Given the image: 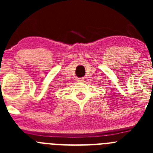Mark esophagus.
I'll return each instance as SVG.
<instances>
[{"mask_svg":"<svg viewBox=\"0 0 153 153\" xmlns=\"http://www.w3.org/2000/svg\"><path fill=\"white\" fill-rule=\"evenodd\" d=\"M78 82H84V79L83 78H79V79H77Z\"/></svg>","mask_w":153,"mask_h":153,"instance_id":"obj_1","label":"esophagus"}]
</instances>
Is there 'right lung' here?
<instances>
[{
    "mask_svg": "<svg viewBox=\"0 0 153 153\" xmlns=\"http://www.w3.org/2000/svg\"><path fill=\"white\" fill-rule=\"evenodd\" d=\"M0 83H1V82H0Z\"/></svg>",
    "mask_w": 153,
    "mask_h": 153,
    "instance_id": "right-lung-1",
    "label": "right lung"
}]
</instances>
